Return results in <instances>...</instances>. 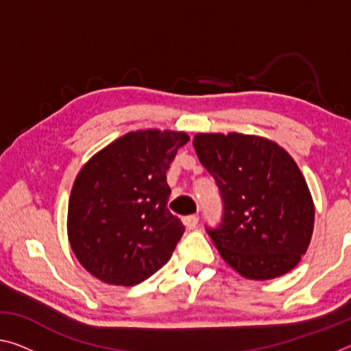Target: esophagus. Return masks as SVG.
Segmentation results:
<instances>
[{
  "label": "esophagus",
  "mask_w": 351,
  "mask_h": 351,
  "mask_svg": "<svg viewBox=\"0 0 351 351\" xmlns=\"http://www.w3.org/2000/svg\"><path fill=\"white\" fill-rule=\"evenodd\" d=\"M182 223H184V226H186L187 229H195L198 226V217L197 215H189V217H184L182 218Z\"/></svg>",
  "instance_id": "obj_1"
}]
</instances>
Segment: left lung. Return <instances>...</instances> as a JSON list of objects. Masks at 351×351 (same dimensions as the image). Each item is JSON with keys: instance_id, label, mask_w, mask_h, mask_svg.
Here are the masks:
<instances>
[{"instance_id": "8db88e82", "label": "left lung", "mask_w": 351, "mask_h": 351, "mask_svg": "<svg viewBox=\"0 0 351 351\" xmlns=\"http://www.w3.org/2000/svg\"><path fill=\"white\" fill-rule=\"evenodd\" d=\"M193 147L223 199L221 223L206 230L226 263L251 280L295 268L311 241L314 203L288 152L241 133H198Z\"/></svg>"}]
</instances>
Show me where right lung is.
I'll list each match as a JSON object with an SVG mask.
<instances>
[{
    "mask_svg": "<svg viewBox=\"0 0 351 351\" xmlns=\"http://www.w3.org/2000/svg\"><path fill=\"white\" fill-rule=\"evenodd\" d=\"M182 132L139 130L111 142L83 165L71 190L68 239L99 280L134 287L167 263L184 234L167 209V170Z\"/></svg>",
    "mask_w": 351,
    "mask_h": 351,
    "instance_id": "obj_1",
    "label": "right lung"
}]
</instances>
